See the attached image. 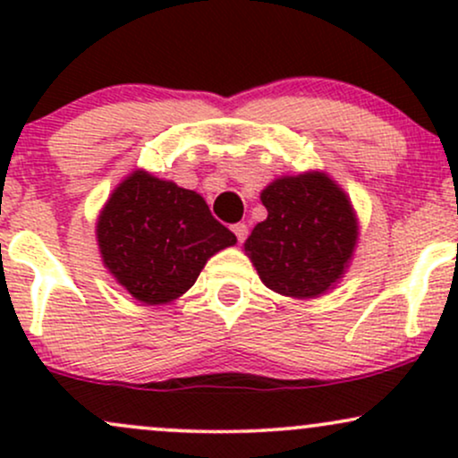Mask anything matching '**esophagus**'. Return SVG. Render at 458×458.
I'll return each mask as SVG.
<instances>
[{"mask_svg": "<svg viewBox=\"0 0 458 458\" xmlns=\"http://www.w3.org/2000/svg\"><path fill=\"white\" fill-rule=\"evenodd\" d=\"M233 233H234L236 239H239V243H243L245 236H247V225H245L243 222L234 224V225H233Z\"/></svg>", "mask_w": 458, "mask_h": 458, "instance_id": "obj_1", "label": "esophagus"}]
</instances>
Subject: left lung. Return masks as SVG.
Segmentation results:
<instances>
[{
  "instance_id": "8db88e82",
  "label": "left lung",
  "mask_w": 458,
  "mask_h": 458,
  "mask_svg": "<svg viewBox=\"0 0 458 458\" xmlns=\"http://www.w3.org/2000/svg\"><path fill=\"white\" fill-rule=\"evenodd\" d=\"M265 222L245 241L267 288L295 299L327 293L343 277L357 243L346 193L323 172L282 176L260 193Z\"/></svg>"
}]
</instances>
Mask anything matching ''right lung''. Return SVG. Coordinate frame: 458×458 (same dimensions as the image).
<instances>
[{"label":"right lung","mask_w":458,"mask_h":458,"mask_svg":"<svg viewBox=\"0 0 458 458\" xmlns=\"http://www.w3.org/2000/svg\"><path fill=\"white\" fill-rule=\"evenodd\" d=\"M103 262L146 306L185 295L207 260L236 236L191 189L135 170L114 189L97 222Z\"/></svg>","instance_id":"obj_1"}]
</instances>
